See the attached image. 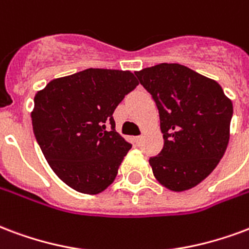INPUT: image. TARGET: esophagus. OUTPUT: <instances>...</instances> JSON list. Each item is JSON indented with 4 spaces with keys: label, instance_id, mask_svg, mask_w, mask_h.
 I'll use <instances>...</instances> for the list:
<instances>
[{
    "label": "esophagus",
    "instance_id": "34e87169",
    "mask_svg": "<svg viewBox=\"0 0 249 249\" xmlns=\"http://www.w3.org/2000/svg\"><path fill=\"white\" fill-rule=\"evenodd\" d=\"M134 140H136V142L137 143H141V141H142V136H137Z\"/></svg>",
    "mask_w": 249,
    "mask_h": 249
}]
</instances>
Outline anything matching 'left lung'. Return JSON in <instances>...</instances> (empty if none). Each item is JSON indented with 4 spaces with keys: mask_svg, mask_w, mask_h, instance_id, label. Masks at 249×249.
Returning <instances> with one entry per match:
<instances>
[{
    "mask_svg": "<svg viewBox=\"0 0 249 249\" xmlns=\"http://www.w3.org/2000/svg\"><path fill=\"white\" fill-rule=\"evenodd\" d=\"M136 76L157 106L163 133L161 153L149 158L153 174L169 190H189L222 160L232 103L218 83L182 64H157Z\"/></svg>",
    "mask_w": 249,
    "mask_h": 249,
    "instance_id": "obj_1",
    "label": "left lung"
}]
</instances>
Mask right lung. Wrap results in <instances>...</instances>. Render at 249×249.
Returning a JSON list of instances; mask_svg holds the SVG:
<instances>
[{"instance_id": "right-lung-1", "label": "right lung", "mask_w": 249, "mask_h": 249, "mask_svg": "<svg viewBox=\"0 0 249 249\" xmlns=\"http://www.w3.org/2000/svg\"><path fill=\"white\" fill-rule=\"evenodd\" d=\"M139 86L130 71L88 68L54 79L34 97L36 142L62 181L99 194L115 181L132 148L115 129L113 112Z\"/></svg>"}]
</instances>
